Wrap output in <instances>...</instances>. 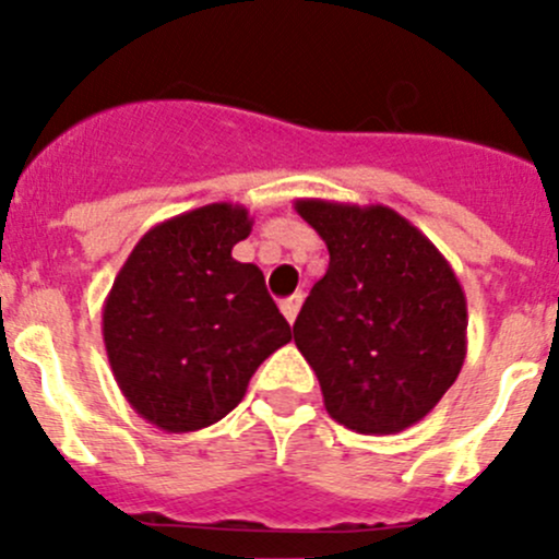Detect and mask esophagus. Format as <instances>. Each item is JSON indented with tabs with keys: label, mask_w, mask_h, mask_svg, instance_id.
<instances>
[{
	"label": "esophagus",
	"mask_w": 559,
	"mask_h": 559,
	"mask_svg": "<svg viewBox=\"0 0 559 559\" xmlns=\"http://www.w3.org/2000/svg\"><path fill=\"white\" fill-rule=\"evenodd\" d=\"M302 300H306V295H302V292H295V295L286 297V300L281 302V313L286 316V321H289V324L297 319V313H300Z\"/></svg>",
	"instance_id": "obj_1"
}]
</instances>
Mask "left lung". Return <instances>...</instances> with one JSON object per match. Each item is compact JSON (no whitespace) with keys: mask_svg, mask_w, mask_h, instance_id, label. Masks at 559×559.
Here are the masks:
<instances>
[{"mask_svg":"<svg viewBox=\"0 0 559 559\" xmlns=\"http://www.w3.org/2000/svg\"><path fill=\"white\" fill-rule=\"evenodd\" d=\"M330 267L295 321L326 414L365 436L425 419L460 376L467 302L452 264L397 211L297 200Z\"/></svg>","mask_w":559,"mask_h":559,"instance_id":"left-lung-1","label":"left lung"}]
</instances>
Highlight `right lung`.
Wrapping results in <instances>:
<instances>
[{
  "label": "right lung",
  "mask_w": 559,
  "mask_h": 559,
  "mask_svg": "<svg viewBox=\"0 0 559 559\" xmlns=\"http://www.w3.org/2000/svg\"><path fill=\"white\" fill-rule=\"evenodd\" d=\"M243 205L213 202L151 227L103 306L107 362L127 403L165 432L216 425L259 365L292 341L257 264Z\"/></svg>",
  "instance_id": "1"
}]
</instances>
